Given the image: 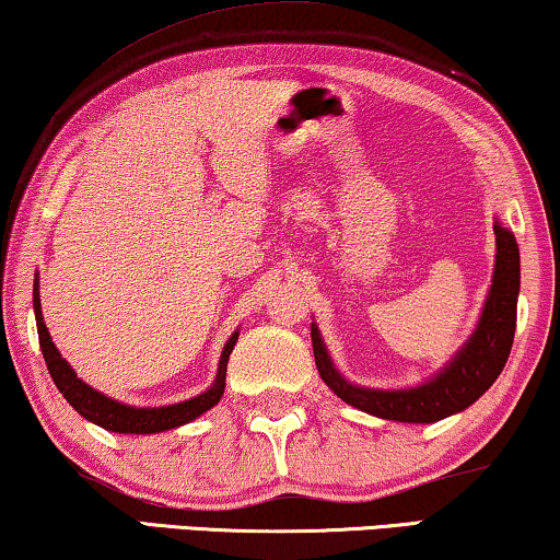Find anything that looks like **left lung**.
I'll return each mask as SVG.
<instances>
[{"label": "left lung", "instance_id": "left-lung-1", "mask_svg": "<svg viewBox=\"0 0 560 560\" xmlns=\"http://www.w3.org/2000/svg\"><path fill=\"white\" fill-rule=\"evenodd\" d=\"M493 231L498 248L495 269L480 319L465 345L450 357V362L440 372L424 380L422 385L405 389L354 385L334 366L319 327L312 324L314 362L324 385L339 399H345L347 405L357 407V410L382 417V420L410 424L445 420L450 415L467 410L475 399L486 395L490 385L498 380V374L503 372L508 354H511L521 291V252L513 231L505 229L498 219L493 223Z\"/></svg>", "mask_w": 560, "mask_h": 560}]
</instances>
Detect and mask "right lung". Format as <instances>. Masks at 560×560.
Segmentation results:
<instances>
[{
  "label": "right lung",
  "mask_w": 560,
  "mask_h": 560,
  "mask_svg": "<svg viewBox=\"0 0 560 560\" xmlns=\"http://www.w3.org/2000/svg\"><path fill=\"white\" fill-rule=\"evenodd\" d=\"M32 304H35L39 347H42V354H45L47 370L52 374L55 387L62 392V397L72 405V410H78L85 420L95 422L97 428L120 432V435H155V432H165V430L180 428V424L186 422H194L196 417H200L221 402L223 389H226L229 357L238 341V329L231 334L226 347H223L221 360H219V372H215L213 385L206 392H200L198 397L183 399V402H175V405L136 407V405L118 402V399L107 397L103 392L90 387L88 382H82L78 377V372H74L70 362L60 354V349L55 347L52 337H49L45 316H42L39 279L35 281V291H32Z\"/></svg>",
  "instance_id": "right-lung-1"
}]
</instances>
